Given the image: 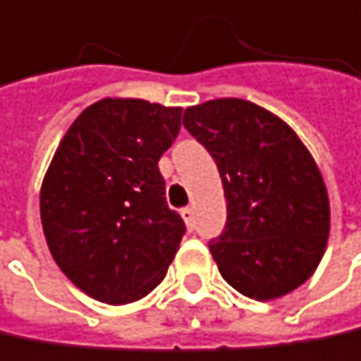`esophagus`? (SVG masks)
Returning <instances> with one entry per match:
<instances>
[{"mask_svg":"<svg viewBox=\"0 0 361 361\" xmlns=\"http://www.w3.org/2000/svg\"><path fill=\"white\" fill-rule=\"evenodd\" d=\"M180 216H183V220H185V224H187L189 228L195 226V209H193V207H183V209H180Z\"/></svg>","mask_w":361,"mask_h":361,"instance_id":"34e87169","label":"esophagus"}]
</instances>
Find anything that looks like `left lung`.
Segmentation results:
<instances>
[{"instance_id": "obj_1", "label": "left lung", "mask_w": 361, "mask_h": 361, "mask_svg": "<svg viewBox=\"0 0 361 361\" xmlns=\"http://www.w3.org/2000/svg\"><path fill=\"white\" fill-rule=\"evenodd\" d=\"M183 124L222 178L226 226L209 241L222 279L257 301L301 287L324 255L331 203L297 133L276 114L237 97L191 106Z\"/></svg>"}]
</instances>
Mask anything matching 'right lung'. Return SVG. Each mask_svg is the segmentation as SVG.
Returning a JSON list of instances; mask_svg holds the SVG:
<instances>
[{
  "instance_id": "add662e5",
  "label": "right lung",
  "mask_w": 361,
  "mask_h": 361,
  "mask_svg": "<svg viewBox=\"0 0 361 361\" xmlns=\"http://www.w3.org/2000/svg\"><path fill=\"white\" fill-rule=\"evenodd\" d=\"M183 108L106 97L82 110L41 185V224L60 270L89 297L122 305L149 295L185 235L158 161Z\"/></svg>"
}]
</instances>
